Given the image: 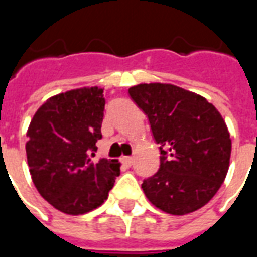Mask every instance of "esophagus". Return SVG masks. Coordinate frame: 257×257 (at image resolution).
Returning a JSON list of instances; mask_svg holds the SVG:
<instances>
[{
	"instance_id": "1",
	"label": "esophagus",
	"mask_w": 257,
	"mask_h": 257,
	"mask_svg": "<svg viewBox=\"0 0 257 257\" xmlns=\"http://www.w3.org/2000/svg\"><path fill=\"white\" fill-rule=\"evenodd\" d=\"M121 162H122L123 165H125V167H132V164H134V158H132V157H122V158H121Z\"/></svg>"
}]
</instances>
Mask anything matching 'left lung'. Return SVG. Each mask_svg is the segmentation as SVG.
<instances>
[{
	"label": "left lung",
	"mask_w": 257,
	"mask_h": 257,
	"mask_svg": "<svg viewBox=\"0 0 257 257\" xmlns=\"http://www.w3.org/2000/svg\"><path fill=\"white\" fill-rule=\"evenodd\" d=\"M160 145V169L143 180L151 204L171 215L202 208L226 179L231 139L224 119L202 96L171 84L129 88Z\"/></svg>",
	"instance_id": "obj_1"
}]
</instances>
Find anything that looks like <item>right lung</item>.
<instances>
[{
  "label": "right lung",
  "instance_id": "1",
  "mask_svg": "<svg viewBox=\"0 0 257 257\" xmlns=\"http://www.w3.org/2000/svg\"><path fill=\"white\" fill-rule=\"evenodd\" d=\"M103 89L81 88L51 97L31 119L26 154L38 193L67 215L104 202L119 175L117 160L93 162L101 139Z\"/></svg>",
  "mask_w": 257,
  "mask_h": 257
}]
</instances>
